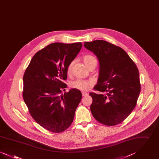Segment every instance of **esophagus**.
I'll use <instances>...</instances> for the list:
<instances>
[{
  "mask_svg": "<svg viewBox=\"0 0 159 159\" xmlns=\"http://www.w3.org/2000/svg\"><path fill=\"white\" fill-rule=\"evenodd\" d=\"M82 96H83V97H85V96H86V95H88V93H86V92H82Z\"/></svg>",
  "mask_w": 159,
  "mask_h": 159,
  "instance_id": "esophagus-1",
  "label": "esophagus"
}]
</instances>
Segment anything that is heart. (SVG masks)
<instances>
[{"label": "heart", "instance_id": "heart-1", "mask_svg": "<svg viewBox=\"0 0 159 159\" xmlns=\"http://www.w3.org/2000/svg\"><path fill=\"white\" fill-rule=\"evenodd\" d=\"M83 61L86 65V66L88 68V67L90 66L91 63L93 61L96 60V59L92 55H84L82 58ZM73 64V62H71L69 65L68 67L67 68V73L70 75L71 71V68ZM92 83L90 81L88 80H84L82 79H77L70 83V86L72 88L76 89L77 90L80 91H86L88 90L89 87L91 86Z\"/></svg>", "mask_w": 159, "mask_h": 159}]
</instances>
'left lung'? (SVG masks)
Returning <instances> with one entry per match:
<instances>
[{"label": "left lung", "instance_id": "1", "mask_svg": "<svg viewBox=\"0 0 159 159\" xmlns=\"http://www.w3.org/2000/svg\"><path fill=\"white\" fill-rule=\"evenodd\" d=\"M99 62L98 83L89 93L91 113L99 123L114 126L125 120L136 105L140 91L139 71L121 48L102 40L84 42Z\"/></svg>", "mask_w": 159, "mask_h": 159}]
</instances>
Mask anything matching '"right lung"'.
<instances>
[{
    "instance_id": "obj_1",
    "label": "right lung",
    "mask_w": 159,
    "mask_h": 159,
    "mask_svg": "<svg viewBox=\"0 0 159 159\" xmlns=\"http://www.w3.org/2000/svg\"><path fill=\"white\" fill-rule=\"evenodd\" d=\"M82 46L53 43L38 51L25 70L23 77V97L29 113L39 125L60 133L73 121L82 93L76 89L62 93L67 88V68Z\"/></svg>"
}]
</instances>
